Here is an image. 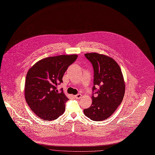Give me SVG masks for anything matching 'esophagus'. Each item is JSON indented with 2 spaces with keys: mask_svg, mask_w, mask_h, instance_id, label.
I'll use <instances>...</instances> for the list:
<instances>
[{
  "mask_svg": "<svg viewBox=\"0 0 155 155\" xmlns=\"http://www.w3.org/2000/svg\"><path fill=\"white\" fill-rule=\"evenodd\" d=\"M75 97L76 98H80L81 97V94H77V95H75Z\"/></svg>",
  "mask_w": 155,
  "mask_h": 155,
  "instance_id": "esophagus-1",
  "label": "esophagus"
}]
</instances>
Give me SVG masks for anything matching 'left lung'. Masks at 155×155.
<instances>
[{"label": "left lung", "instance_id": "1", "mask_svg": "<svg viewBox=\"0 0 155 155\" xmlns=\"http://www.w3.org/2000/svg\"><path fill=\"white\" fill-rule=\"evenodd\" d=\"M84 56L93 67L94 86L92 105L83 110L84 113L92 120H104L114 113L123 100L125 85L122 73L118 64L109 57L97 53Z\"/></svg>", "mask_w": 155, "mask_h": 155}]
</instances>
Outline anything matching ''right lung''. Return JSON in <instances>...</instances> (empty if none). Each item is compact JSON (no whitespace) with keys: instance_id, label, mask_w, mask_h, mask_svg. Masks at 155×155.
<instances>
[{"instance_id":"1","label":"right lung","mask_w":155,"mask_h":155,"mask_svg":"<svg viewBox=\"0 0 155 155\" xmlns=\"http://www.w3.org/2000/svg\"><path fill=\"white\" fill-rule=\"evenodd\" d=\"M78 55H60L42 59L27 72L25 98L28 105L41 119L54 120L64 113L69 100L57 86L63 83L64 74Z\"/></svg>"}]
</instances>
